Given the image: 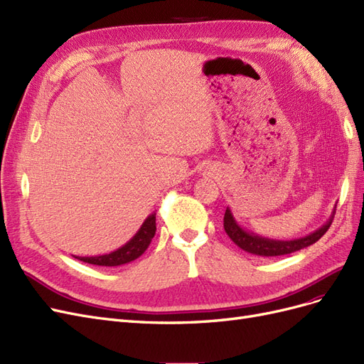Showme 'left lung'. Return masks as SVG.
Wrapping results in <instances>:
<instances>
[{
  "label": "left lung",
  "mask_w": 364,
  "mask_h": 364,
  "mask_svg": "<svg viewBox=\"0 0 364 364\" xmlns=\"http://www.w3.org/2000/svg\"><path fill=\"white\" fill-rule=\"evenodd\" d=\"M334 213H336V208L333 209V213L326 222L318 229L313 230L311 234L301 238H293V240H273V238L258 235L255 232H252V230H247L237 222L229 206L226 208L223 226L228 237L245 252H249L252 255H258V257H281V255H289V253L311 246L317 240H321L329 229V226H331Z\"/></svg>",
  "instance_id": "1"
}]
</instances>
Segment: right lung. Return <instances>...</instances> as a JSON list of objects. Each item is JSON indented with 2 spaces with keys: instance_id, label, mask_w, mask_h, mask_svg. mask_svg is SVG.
Listing matches in <instances>:
<instances>
[{
  "instance_id": "1",
  "label": "right lung",
  "mask_w": 364,
  "mask_h": 364,
  "mask_svg": "<svg viewBox=\"0 0 364 364\" xmlns=\"http://www.w3.org/2000/svg\"><path fill=\"white\" fill-rule=\"evenodd\" d=\"M156 232V213L153 211L146 220L141 228L136 230V234L132 237L126 245L118 247L114 252L105 253V255H95V257H75L87 264H94V266H103V267H117L123 266V264L132 262L134 259L139 258L142 253L149 247L151 238L155 237Z\"/></svg>"
}]
</instances>
